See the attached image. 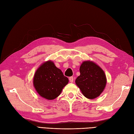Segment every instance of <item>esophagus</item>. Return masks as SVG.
I'll use <instances>...</instances> for the list:
<instances>
[{
    "label": "esophagus",
    "instance_id": "esophagus-1",
    "mask_svg": "<svg viewBox=\"0 0 134 134\" xmlns=\"http://www.w3.org/2000/svg\"><path fill=\"white\" fill-rule=\"evenodd\" d=\"M69 80L71 82V83H73L74 80V79L73 77H69Z\"/></svg>",
    "mask_w": 134,
    "mask_h": 134
}]
</instances>
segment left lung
Wrapping results in <instances>:
<instances>
[{
    "label": "left lung",
    "instance_id": "left-lung-1",
    "mask_svg": "<svg viewBox=\"0 0 134 134\" xmlns=\"http://www.w3.org/2000/svg\"><path fill=\"white\" fill-rule=\"evenodd\" d=\"M80 76L75 83L82 93L89 99L98 97L106 84V77L102 68L92 61H84L80 67Z\"/></svg>",
    "mask_w": 134,
    "mask_h": 134
}]
</instances>
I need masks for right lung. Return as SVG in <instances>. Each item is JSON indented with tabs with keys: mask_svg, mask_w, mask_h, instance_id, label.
Listing matches in <instances>:
<instances>
[{
	"mask_svg": "<svg viewBox=\"0 0 134 134\" xmlns=\"http://www.w3.org/2000/svg\"><path fill=\"white\" fill-rule=\"evenodd\" d=\"M68 83V79L51 60L41 64L33 78V85L37 93L49 100L59 96Z\"/></svg>",
	"mask_w": 134,
	"mask_h": 134,
	"instance_id": "1",
	"label": "right lung"
}]
</instances>
